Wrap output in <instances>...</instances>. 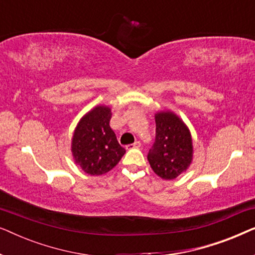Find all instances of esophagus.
<instances>
[{
    "label": "esophagus",
    "instance_id": "esophagus-1",
    "mask_svg": "<svg viewBox=\"0 0 255 255\" xmlns=\"http://www.w3.org/2000/svg\"><path fill=\"white\" fill-rule=\"evenodd\" d=\"M140 147V142L139 141H135L133 142V144H130L127 146V149H132V148H139Z\"/></svg>",
    "mask_w": 255,
    "mask_h": 255
}]
</instances>
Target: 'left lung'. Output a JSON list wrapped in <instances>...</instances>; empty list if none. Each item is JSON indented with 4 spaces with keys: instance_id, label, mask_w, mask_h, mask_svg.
Here are the masks:
<instances>
[{
    "instance_id": "obj_1",
    "label": "left lung",
    "mask_w": 255,
    "mask_h": 255,
    "mask_svg": "<svg viewBox=\"0 0 255 255\" xmlns=\"http://www.w3.org/2000/svg\"><path fill=\"white\" fill-rule=\"evenodd\" d=\"M155 141L147 154L153 172L163 180H173L186 172L193 160L189 128L172 111L155 114Z\"/></svg>"
}]
</instances>
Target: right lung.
I'll list each match as a JSON object with an SVG mask.
<instances>
[{"instance_id":"1","label":"right lung","mask_w":255,"mask_h":255,"mask_svg":"<svg viewBox=\"0 0 255 255\" xmlns=\"http://www.w3.org/2000/svg\"><path fill=\"white\" fill-rule=\"evenodd\" d=\"M109 107L97 106L80 120L72 139V154L76 165L89 175H102L114 168L124 155L110 128Z\"/></svg>"}]
</instances>
